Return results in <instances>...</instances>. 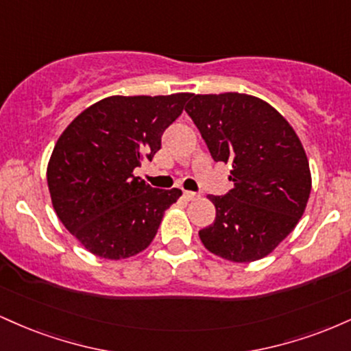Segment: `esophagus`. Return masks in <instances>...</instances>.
I'll use <instances>...</instances> for the list:
<instances>
[{
  "label": "esophagus",
  "mask_w": 351,
  "mask_h": 351,
  "mask_svg": "<svg viewBox=\"0 0 351 351\" xmlns=\"http://www.w3.org/2000/svg\"><path fill=\"white\" fill-rule=\"evenodd\" d=\"M183 196H184V199H186V201H195V199L199 198V196L196 195V193H193V191H184Z\"/></svg>",
  "instance_id": "esophagus-1"
}]
</instances>
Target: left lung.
<instances>
[{
    "instance_id": "obj_1",
    "label": "left lung",
    "mask_w": 351,
    "mask_h": 351,
    "mask_svg": "<svg viewBox=\"0 0 351 351\" xmlns=\"http://www.w3.org/2000/svg\"><path fill=\"white\" fill-rule=\"evenodd\" d=\"M215 162L231 163L234 188L208 196L215 223L199 239L215 256L254 263L269 256L307 208L308 158L292 125L259 97L239 92L193 95L184 107Z\"/></svg>"
}]
</instances>
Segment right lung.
Wrapping results in <instances>:
<instances>
[{"mask_svg":"<svg viewBox=\"0 0 351 351\" xmlns=\"http://www.w3.org/2000/svg\"><path fill=\"white\" fill-rule=\"evenodd\" d=\"M189 97L112 95L80 112L60 134L47 163L52 208L88 252L120 261L150 245L181 189H153L134 170L152 162Z\"/></svg>","mask_w":351,"mask_h":351,"instance_id":"right-lung-1","label":"right lung"}]
</instances>
